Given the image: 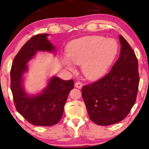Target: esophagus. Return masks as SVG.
<instances>
[{
  "mask_svg": "<svg viewBox=\"0 0 149 149\" xmlns=\"http://www.w3.org/2000/svg\"><path fill=\"white\" fill-rule=\"evenodd\" d=\"M74 87H77V88H78V89H81V88H82V87H83V84L81 82L78 81V82L75 83Z\"/></svg>",
  "mask_w": 149,
  "mask_h": 149,
  "instance_id": "esophagus-1",
  "label": "esophagus"
}]
</instances>
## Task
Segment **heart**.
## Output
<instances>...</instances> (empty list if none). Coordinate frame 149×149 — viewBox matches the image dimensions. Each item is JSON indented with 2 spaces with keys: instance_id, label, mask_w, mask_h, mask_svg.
Masks as SVG:
<instances>
[{
  "instance_id": "1",
  "label": "heart",
  "mask_w": 149,
  "mask_h": 149,
  "mask_svg": "<svg viewBox=\"0 0 149 149\" xmlns=\"http://www.w3.org/2000/svg\"><path fill=\"white\" fill-rule=\"evenodd\" d=\"M117 42L101 36H88L73 40L66 48V54L73 64L81 65L84 76L97 81L107 74L118 54ZM68 70L74 67L66 58L62 60Z\"/></svg>"
}]
</instances>
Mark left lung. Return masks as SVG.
I'll return each mask as SVG.
<instances>
[{
    "instance_id": "obj_1",
    "label": "left lung",
    "mask_w": 149,
    "mask_h": 149,
    "mask_svg": "<svg viewBox=\"0 0 149 149\" xmlns=\"http://www.w3.org/2000/svg\"><path fill=\"white\" fill-rule=\"evenodd\" d=\"M121 54L111 70L82 88L89 117L99 125H110L125 119L135 104L139 85L135 53L121 35Z\"/></svg>"
}]
</instances>
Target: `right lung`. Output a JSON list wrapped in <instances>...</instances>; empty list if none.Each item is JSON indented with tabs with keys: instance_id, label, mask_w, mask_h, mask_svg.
Listing matches in <instances>:
<instances>
[{
	"instance_id": "add662e5",
	"label": "right lung",
	"mask_w": 149,
	"mask_h": 149,
	"mask_svg": "<svg viewBox=\"0 0 149 149\" xmlns=\"http://www.w3.org/2000/svg\"><path fill=\"white\" fill-rule=\"evenodd\" d=\"M49 35L37 34L28 40L15 56L11 69V90L16 109L28 122L38 126L58 123L68 93L74 88L73 80L64 81L54 76L37 94H28L25 90L24 75L28 71V62L38 52L56 54V47L47 38Z\"/></svg>"
}]
</instances>
